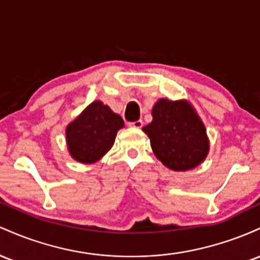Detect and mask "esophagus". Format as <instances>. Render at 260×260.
I'll use <instances>...</instances> for the list:
<instances>
[{"instance_id": "esophagus-1", "label": "esophagus", "mask_w": 260, "mask_h": 260, "mask_svg": "<svg viewBox=\"0 0 260 260\" xmlns=\"http://www.w3.org/2000/svg\"><path fill=\"white\" fill-rule=\"evenodd\" d=\"M142 125H144V122H142L141 119H140V120L129 122V126H131V127H136V129H140V127H142Z\"/></svg>"}]
</instances>
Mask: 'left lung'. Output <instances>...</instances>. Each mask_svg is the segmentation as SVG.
<instances>
[{"mask_svg": "<svg viewBox=\"0 0 260 260\" xmlns=\"http://www.w3.org/2000/svg\"><path fill=\"white\" fill-rule=\"evenodd\" d=\"M152 116L144 131L163 165L173 171H188L204 161L209 151L205 126L186 102L159 99Z\"/></svg>", "mask_w": 260, "mask_h": 260, "instance_id": "left-lung-1", "label": "left lung"}]
</instances>
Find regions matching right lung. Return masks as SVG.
I'll use <instances>...</instances> for the list:
<instances>
[{
	"mask_svg": "<svg viewBox=\"0 0 260 260\" xmlns=\"http://www.w3.org/2000/svg\"><path fill=\"white\" fill-rule=\"evenodd\" d=\"M124 126L120 115L102 102H93L66 129L67 146L76 161H98L112 148L116 133Z\"/></svg>",
	"mask_w": 260,
	"mask_h": 260,
	"instance_id": "1",
	"label": "right lung"
}]
</instances>
